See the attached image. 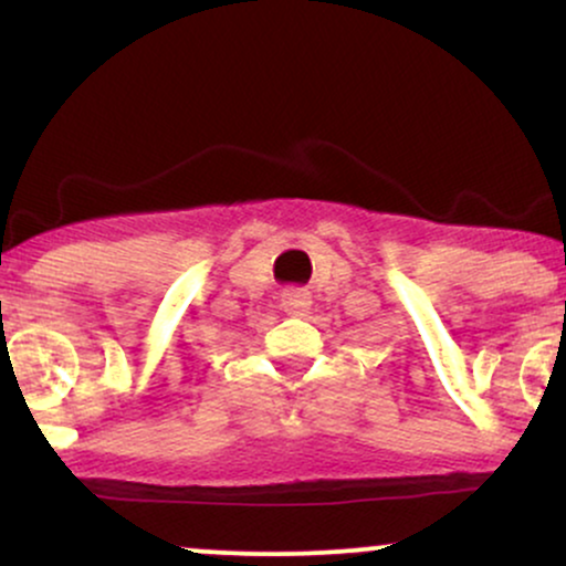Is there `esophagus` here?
<instances>
[{
    "instance_id": "34e87169",
    "label": "esophagus",
    "mask_w": 566,
    "mask_h": 566,
    "mask_svg": "<svg viewBox=\"0 0 566 566\" xmlns=\"http://www.w3.org/2000/svg\"><path fill=\"white\" fill-rule=\"evenodd\" d=\"M282 305H284V311H287V314H292V316H303L305 311L311 308V292H308V290H301V287L284 290Z\"/></svg>"
}]
</instances>
